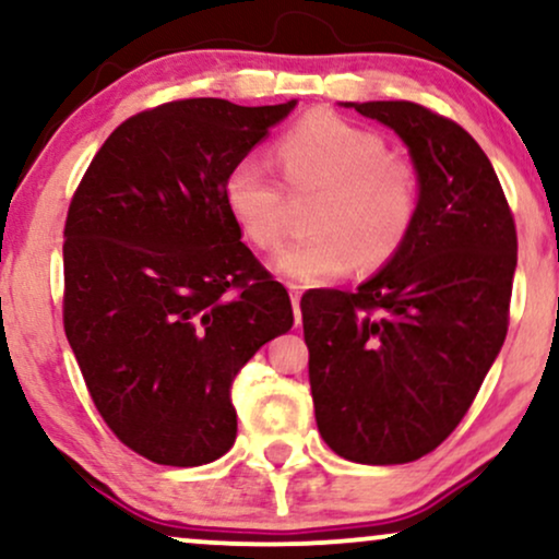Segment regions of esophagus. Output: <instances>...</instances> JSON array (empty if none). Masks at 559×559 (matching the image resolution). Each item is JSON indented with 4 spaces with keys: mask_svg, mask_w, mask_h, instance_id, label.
I'll return each mask as SVG.
<instances>
[{
    "mask_svg": "<svg viewBox=\"0 0 559 559\" xmlns=\"http://www.w3.org/2000/svg\"><path fill=\"white\" fill-rule=\"evenodd\" d=\"M288 294H292L294 318H297V325H299V322H301V309H299V301H301V286H297V284H288Z\"/></svg>",
    "mask_w": 559,
    "mask_h": 559,
    "instance_id": "obj_1",
    "label": "esophagus"
}]
</instances>
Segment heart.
I'll return each mask as SVG.
<instances>
[{
	"label": "heart",
	"instance_id": "heart-1",
	"mask_svg": "<svg viewBox=\"0 0 559 559\" xmlns=\"http://www.w3.org/2000/svg\"><path fill=\"white\" fill-rule=\"evenodd\" d=\"M275 160L294 198H312L309 237L273 267L297 284H325L378 271L403 250L421 207V179L408 158L390 153L380 132L318 111L299 119L275 143ZM224 200L245 237L273 252L286 239L288 200L258 158H241L224 181Z\"/></svg>",
	"mask_w": 559,
	"mask_h": 559
}]
</instances>
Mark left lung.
I'll use <instances>...</instances> for the list:
<instances>
[{
    "label": "left lung",
    "instance_id": "8db88e82",
    "mask_svg": "<svg viewBox=\"0 0 559 559\" xmlns=\"http://www.w3.org/2000/svg\"><path fill=\"white\" fill-rule=\"evenodd\" d=\"M352 106L406 143L421 207L403 250L356 292L301 297L314 419L354 463H408L461 425L508 335L515 221L479 143L412 100Z\"/></svg>",
    "mask_w": 559,
    "mask_h": 559
}]
</instances>
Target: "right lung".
Wrapping results in <instances>:
<instances>
[{"mask_svg": "<svg viewBox=\"0 0 559 559\" xmlns=\"http://www.w3.org/2000/svg\"><path fill=\"white\" fill-rule=\"evenodd\" d=\"M294 106L185 98L140 111L72 194L67 341L111 432L160 466H203L234 445L231 382L294 325L224 200L228 169Z\"/></svg>", "mask_w": 559, "mask_h": 559, "instance_id": "obj_1", "label": "right lung"}]
</instances>
